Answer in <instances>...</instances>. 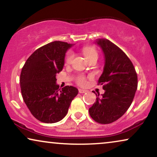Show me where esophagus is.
I'll return each mask as SVG.
<instances>
[{
    "label": "esophagus",
    "mask_w": 157,
    "mask_h": 157,
    "mask_svg": "<svg viewBox=\"0 0 157 157\" xmlns=\"http://www.w3.org/2000/svg\"><path fill=\"white\" fill-rule=\"evenodd\" d=\"M78 91H79V93H85V92H87V91H86V90H83V89H79Z\"/></svg>",
    "instance_id": "obj_1"
}]
</instances>
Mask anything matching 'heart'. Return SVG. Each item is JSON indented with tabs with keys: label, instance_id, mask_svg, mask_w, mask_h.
<instances>
[{
	"label": "heart",
	"instance_id": "1",
	"mask_svg": "<svg viewBox=\"0 0 157 157\" xmlns=\"http://www.w3.org/2000/svg\"><path fill=\"white\" fill-rule=\"evenodd\" d=\"M82 52L85 56V58L87 60H90L92 57L98 56V53L97 50L94 47H91V46H88V47H85L82 49ZM74 58V54L73 52L71 51H69L67 52L65 57V65H69L72 63ZM76 82L79 85H85L86 82H87V78L84 75H79L76 79Z\"/></svg>",
	"mask_w": 157,
	"mask_h": 157
}]
</instances>
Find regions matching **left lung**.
I'll return each instance as SVG.
<instances>
[{
	"instance_id": "8db88e82",
	"label": "left lung",
	"mask_w": 157,
	"mask_h": 157,
	"mask_svg": "<svg viewBox=\"0 0 157 157\" xmlns=\"http://www.w3.org/2000/svg\"><path fill=\"white\" fill-rule=\"evenodd\" d=\"M105 54L104 71L98 80L105 93L89 109L96 122L110 124L127 112L137 89V74L130 59L118 46L107 39L96 41Z\"/></svg>"
}]
</instances>
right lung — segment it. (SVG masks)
I'll use <instances>...</instances> for the list:
<instances>
[{"instance_id":"obj_1","label":"right lung","mask_w":157,"mask_h":157,"mask_svg":"<svg viewBox=\"0 0 157 157\" xmlns=\"http://www.w3.org/2000/svg\"><path fill=\"white\" fill-rule=\"evenodd\" d=\"M72 45L54 41L39 48L22 68L20 83L25 105L37 120L56 123L67 113L70 103L78 94L72 86L59 88L56 75L62 71L65 52Z\"/></svg>"}]
</instances>
